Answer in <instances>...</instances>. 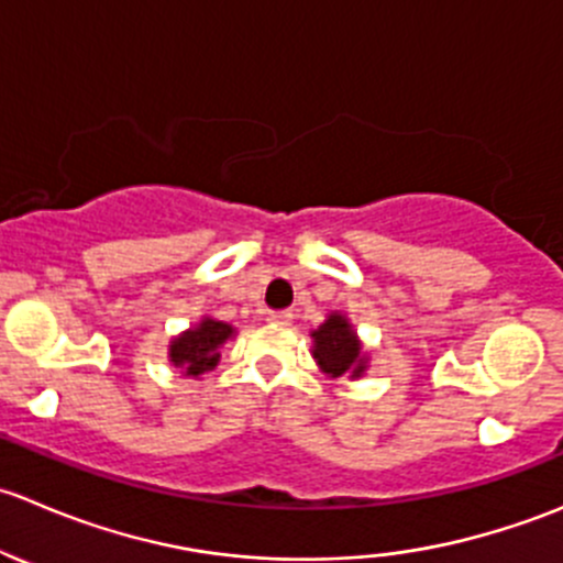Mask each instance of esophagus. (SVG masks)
I'll list each match as a JSON object with an SVG mask.
<instances>
[{
	"mask_svg": "<svg viewBox=\"0 0 563 563\" xmlns=\"http://www.w3.org/2000/svg\"><path fill=\"white\" fill-rule=\"evenodd\" d=\"M268 320L274 322V325H282V328L292 325V314H289V311H276V314H271Z\"/></svg>",
	"mask_w": 563,
	"mask_h": 563,
	"instance_id": "1",
	"label": "esophagus"
}]
</instances>
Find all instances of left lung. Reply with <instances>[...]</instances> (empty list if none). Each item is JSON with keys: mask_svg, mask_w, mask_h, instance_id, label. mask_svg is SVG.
Wrapping results in <instances>:
<instances>
[{"mask_svg": "<svg viewBox=\"0 0 563 563\" xmlns=\"http://www.w3.org/2000/svg\"><path fill=\"white\" fill-rule=\"evenodd\" d=\"M311 336V358L320 366V372L331 380L347 377L361 380L369 369V350L361 342L358 331L353 328L344 311H328L325 322L309 333Z\"/></svg>", "mask_w": 563, "mask_h": 563, "instance_id": "left-lung-1", "label": "left lung"}]
</instances>
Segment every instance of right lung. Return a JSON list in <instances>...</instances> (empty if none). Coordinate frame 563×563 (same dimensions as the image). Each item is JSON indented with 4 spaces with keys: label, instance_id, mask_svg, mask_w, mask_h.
I'll return each mask as SVG.
<instances>
[{
    "label": "right lung",
    "instance_id": "obj_1",
    "mask_svg": "<svg viewBox=\"0 0 563 563\" xmlns=\"http://www.w3.org/2000/svg\"><path fill=\"white\" fill-rule=\"evenodd\" d=\"M235 325L216 317L205 314L202 320L194 322L191 328L172 336L169 342V364L180 372L183 377L199 380L202 375L213 372L221 361V347L235 336Z\"/></svg>",
    "mask_w": 563,
    "mask_h": 563
}]
</instances>
